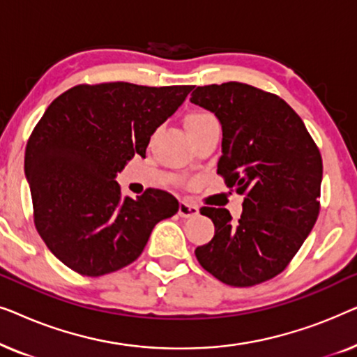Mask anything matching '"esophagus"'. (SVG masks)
I'll list each match as a JSON object with an SVG mask.
<instances>
[{
    "instance_id": "34e87169",
    "label": "esophagus",
    "mask_w": 357,
    "mask_h": 357,
    "mask_svg": "<svg viewBox=\"0 0 357 357\" xmlns=\"http://www.w3.org/2000/svg\"><path fill=\"white\" fill-rule=\"evenodd\" d=\"M178 214L182 218L197 216V214H198V206H197V204L188 203V202H180V204H178Z\"/></svg>"
}]
</instances>
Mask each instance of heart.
Masks as SVG:
<instances>
[{
    "mask_svg": "<svg viewBox=\"0 0 357 357\" xmlns=\"http://www.w3.org/2000/svg\"><path fill=\"white\" fill-rule=\"evenodd\" d=\"M211 120H216V119H214L211 114H208V112H193V114H190L187 116V128L206 123V121H211Z\"/></svg>",
    "mask_w": 357,
    "mask_h": 357,
    "instance_id": "obj_1",
    "label": "heart"
}]
</instances>
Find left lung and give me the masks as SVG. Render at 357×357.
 Masks as SVG:
<instances>
[{
	"label": "left lung",
	"mask_w": 357,
	"mask_h": 357,
	"mask_svg": "<svg viewBox=\"0 0 357 357\" xmlns=\"http://www.w3.org/2000/svg\"><path fill=\"white\" fill-rule=\"evenodd\" d=\"M190 102L221 121L218 174L245 197L237 222L226 208L199 209L214 237L195 255L224 284H260L289 265L319 218L320 151L301 116L271 92L231 81L197 87Z\"/></svg>",
	"instance_id": "1"
}]
</instances>
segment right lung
Segmentation results:
<instances>
[{"label": "right lung", "mask_w": 357, "mask_h": 357, "mask_svg": "<svg viewBox=\"0 0 357 357\" xmlns=\"http://www.w3.org/2000/svg\"><path fill=\"white\" fill-rule=\"evenodd\" d=\"M192 89L79 84L48 105L24 169L37 232L73 271L96 278L121 270L141 255L155 224L178 211L162 190L123 198L115 175L135 154L144 158L151 135Z\"/></svg>", "instance_id": "obj_1"}]
</instances>
